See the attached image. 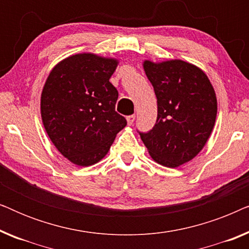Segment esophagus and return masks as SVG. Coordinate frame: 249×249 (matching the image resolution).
<instances>
[{"instance_id": "esophagus-1", "label": "esophagus", "mask_w": 249, "mask_h": 249, "mask_svg": "<svg viewBox=\"0 0 249 249\" xmlns=\"http://www.w3.org/2000/svg\"><path fill=\"white\" fill-rule=\"evenodd\" d=\"M135 119H136V115L135 114H131V115H128L127 117V122L129 125H131L132 124L135 122Z\"/></svg>"}]
</instances>
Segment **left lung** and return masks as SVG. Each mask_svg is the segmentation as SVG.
<instances>
[{"mask_svg": "<svg viewBox=\"0 0 249 249\" xmlns=\"http://www.w3.org/2000/svg\"><path fill=\"white\" fill-rule=\"evenodd\" d=\"M144 70L158 98V119L151 130L138 132L154 161L177 168L205 146L215 124V91L206 74L185 61H145Z\"/></svg>", "mask_w": 249, "mask_h": 249, "instance_id": "1", "label": "left lung"}]
</instances>
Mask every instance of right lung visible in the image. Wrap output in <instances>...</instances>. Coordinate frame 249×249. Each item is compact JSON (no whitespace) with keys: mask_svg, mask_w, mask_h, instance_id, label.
Returning a JSON list of instances; mask_svg holds the SVG:
<instances>
[{"mask_svg":"<svg viewBox=\"0 0 249 249\" xmlns=\"http://www.w3.org/2000/svg\"><path fill=\"white\" fill-rule=\"evenodd\" d=\"M117 66L114 59L76 54L47 77L40 98L43 124L57 151L73 164L97 163L127 125L115 111L119 94L110 83Z\"/></svg>","mask_w":249,"mask_h":249,"instance_id":"right-lung-1","label":"right lung"}]
</instances>
